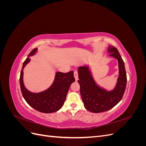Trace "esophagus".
Listing matches in <instances>:
<instances>
[{"instance_id": "34e87169", "label": "esophagus", "mask_w": 146, "mask_h": 146, "mask_svg": "<svg viewBox=\"0 0 146 146\" xmlns=\"http://www.w3.org/2000/svg\"><path fill=\"white\" fill-rule=\"evenodd\" d=\"M74 76L75 78H76V80L77 81L78 79V72H77V71H74Z\"/></svg>"}]
</instances>
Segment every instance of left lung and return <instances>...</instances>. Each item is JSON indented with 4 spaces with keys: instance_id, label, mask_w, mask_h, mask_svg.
Returning <instances> with one entry per match:
<instances>
[{
    "instance_id": "1",
    "label": "left lung",
    "mask_w": 146,
    "mask_h": 146,
    "mask_svg": "<svg viewBox=\"0 0 146 146\" xmlns=\"http://www.w3.org/2000/svg\"><path fill=\"white\" fill-rule=\"evenodd\" d=\"M109 56L117 60L119 75L112 90H107L96 81L89 64L79 66L78 82L80 86V94L85 108L91 113L107 111L116 106L122 98L127 85V75L124 62L120 54L113 46H109Z\"/></svg>"
}]
</instances>
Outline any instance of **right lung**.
<instances>
[{
  "label": "right lung",
  "mask_w": 146,
  "mask_h": 146,
  "mask_svg": "<svg viewBox=\"0 0 146 146\" xmlns=\"http://www.w3.org/2000/svg\"><path fill=\"white\" fill-rule=\"evenodd\" d=\"M38 48L29 54L23 65L20 75V86L23 98L35 110L43 113H52L60 110L64 105L70 85L75 82L74 72H56L54 80L49 88L39 92L29 91L24 83V69L30 61V57L36 55Z\"/></svg>",
  "instance_id": "obj_1"
}]
</instances>
